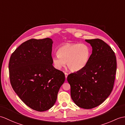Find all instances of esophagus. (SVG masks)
Masks as SVG:
<instances>
[{
    "label": "esophagus",
    "instance_id": "esophagus-1",
    "mask_svg": "<svg viewBox=\"0 0 125 125\" xmlns=\"http://www.w3.org/2000/svg\"><path fill=\"white\" fill-rule=\"evenodd\" d=\"M64 74H65V78H66H66H67V77H68V74L67 73H66V72H65V73H64Z\"/></svg>",
    "mask_w": 125,
    "mask_h": 125
}]
</instances>
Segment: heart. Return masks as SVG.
Returning <instances> with one entry per match:
<instances>
[{"instance_id":"1","label":"heart","mask_w":125,"mask_h":125,"mask_svg":"<svg viewBox=\"0 0 125 125\" xmlns=\"http://www.w3.org/2000/svg\"><path fill=\"white\" fill-rule=\"evenodd\" d=\"M57 53L52 57L55 67L61 70L66 63L72 71L77 72L82 70L88 64L91 51L85 43H66L58 48Z\"/></svg>"}]
</instances>
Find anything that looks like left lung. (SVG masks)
I'll return each mask as SVG.
<instances>
[{"label": "left lung", "instance_id": "obj_1", "mask_svg": "<svg viewBox=\"0 0 125 125\" xmlns=\"http://www.w3.org/2000/svg\"><path fill=\"white\" fill-rule=\"evenodd\" d=\"M92 47L88 63L82 70L70 74L71 97L80 108L90 109L102 104L114 85L117 61L114 52L102 40L86 39Z\"/></svg>", "mask_w": 125, "mask_h": 125}]
</instances>
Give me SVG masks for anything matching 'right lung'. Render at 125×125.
<instances>
[{
    "mask_svg": "<svg viewBox=\"0 0 125 125\" xmlns=\"http://www.w3.org/2000/svg\"><path fill=\"white\" fill-rule=\"evenodd\" d=\"M53 41L47 38L23 42L10 56V78L13 90L26 105L37 111L51 109L65 81L63 72L53 66Z\"/></svg>",
    "mask_w": 125,
    "mask_h": 125,
    "instance_id": "1",
    "label": "right lung"
}]
</instances>
